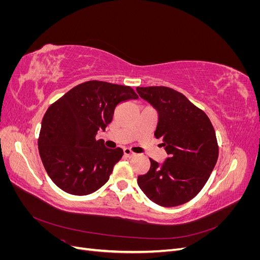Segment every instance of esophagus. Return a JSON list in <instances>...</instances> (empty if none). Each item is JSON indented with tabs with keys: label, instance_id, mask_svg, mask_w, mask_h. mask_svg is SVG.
<instances>
[{
	"label": "esophagus",
	"instance_id": "obj_1",
	"mask_svg": "<svg viewBox=\"0 0 260 260\" xmlns=\"http://www.w3.org/2000/svg\"><path fill=\"white\" fill-rule=\"evenodd\" d=\"M123 154H124V156L125 157H128V158H131V157H135V153H133L130 148H128V147H124L123 148Z\"/></svg>",
	"mask_w": 260,
	"mask_h": 260
}]
</instances>
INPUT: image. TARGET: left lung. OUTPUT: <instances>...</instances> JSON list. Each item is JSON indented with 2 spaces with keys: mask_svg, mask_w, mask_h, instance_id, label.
Masks as SVG:
<instances>
[{
  "mask_svg": "<svg viewBox=\"0 0 260 260\" xmlns=\"http://www.w3.org/2000/svg\"><path fill=\"white\" fill-rule=\"evenodd\" d=\"M158 113L154 136L168 154L161 165L151 160L138 184L147 198L162 207L191 201L206 184L218 159L216 132L208 116L182 93L167 86L137 88Z\"/></svg>",
  "mask_w": 260,
  "mask_h": 260,
  "instance_id": "left-lung-1",
  "label": "left lung"
}]
</instances>
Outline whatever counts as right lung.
Instances as JSON below:
<instances>
[{
    "instance_id": "add662e5",
    "label": "right lung",
    "mask_w": 260,
    "mask_h": 260,
    "mask_svg": "<svg viewBox=\"0 0 260 260\" xmlns=\"http://www.w3.org/2000/svg\"><path fill=\"white\" fill-rule=\"evenodd\" d=\"M136 99L131 86L92 80L78 84L49 107L38 140L39 153L48 175L62 191L88 195L107 182L123 151L107 148L103 140H96L98 131H105L112 122L117 105Z\"/></svg>"
}]
</instances>
